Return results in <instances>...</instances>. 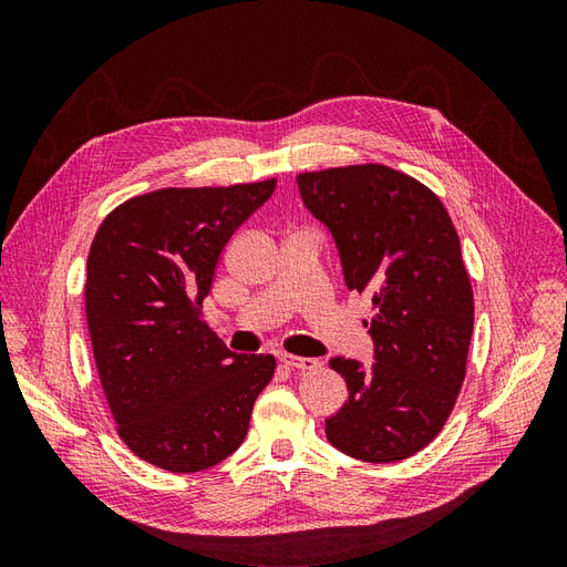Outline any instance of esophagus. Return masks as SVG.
<instances>
[{"instance_id":"esophagus-1","label":"esophagus","mask_w":567,"mask_h":567,"mask_svg":"<svg viewBox=\"0 0 567 567\" xmlns=\"http://www.w3.org/2000/svg\"><path fill=\"white\" fill-rule=\"evenodd\" d=\"M281 364L288 369H298V371H315L319 369V362L312 357H296V354H281Z\"/></svg>"}]
</instances>
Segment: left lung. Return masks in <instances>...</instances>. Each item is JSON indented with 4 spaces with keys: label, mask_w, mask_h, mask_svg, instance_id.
<instances>
[{
    "label": "left lung",
    "mask_w": 567,
    "mask_h": 567,
    "mask_svg": "<svg viewBox=\"0 0 567 567\" xmlns=\"http://www.w3.org/2000/svg\"><path fill=\"white\" fill-rule=\"evenodd\" d=\"M298 188L333 234L346 286L373 307L375 362H329L350 394L326 437L359 461L409 458L437 437L466 379L473 288L458 234L431 188L388 165L302 173Z\"/></svg>",
    "instance_id": "obj_1"
}]
</instances>
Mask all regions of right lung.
<instances>
[{
	"mask_svg": "<svg viewBox=\"0 0 567 567\" xmlns=\"http://www.w3.org/2000/svg\"><path fill=\"white\" fill-rule=\"evenodd\" d=\"M277 179L158 188L120 203L87 257L84 312L101 388L127 447L198 473L234 454L271 354H234L203 321L219 252Z\"/></svg>",
	"mask_w": 567,
	"mask_h": 567,
	"instance_id": "right-lung-1",
	"label": "right lung"
}]
</instances>
